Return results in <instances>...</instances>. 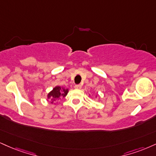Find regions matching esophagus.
<instances>
[{
    "label": "esophagus",
    "mask_w": 156,
    "mask_h": 156,
    "mask_svg": "<svg viewBox=\"0 0 156 156\" xmlns=\"http://www.w3.org/2000/svg\"><path fill=\"white\" fill-rule=\"evenodd\" d=\"M81 88H82V86L80 85V84L75 86V89H81Z\"/></svg>",
    "instance_id": "1"
}]
</instances>
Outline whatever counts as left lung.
Here are the masks:
<instances>
[{"label": "left lung", "instance_id": "8db88e82", "mask_svg": "<svg viewBox=\"0 0 156 156\" xmlns=\"http://www.w3.org/2000/svg\"><path fill=\"white\" fill-rule=\"evenodd\" d=\"M89 96H90V95H89ZM96 97H97V96H96Z\"/></svg>", "mask_w": 156, "mask_h": 156}]
</instances>
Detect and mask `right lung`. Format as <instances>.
<instances>
[{"instance_id":"obj_1","label":"right lung","mask_w":156,"mask_h":156,"mask_svg":"<svg viewBox=\"0 0 156 156\" xmlns=\"http://www.w3.org/2000/svg\"><path fill=\"white\" fill-rule=\"evenodd\" d=\"M69 89L62 87V86H57L54 88L51 91L47 94L48 99H51V103L54 104V102L59 100L60 98H62L67 96ZM55 104V103H54Z\"/></svg>"}]
</instances>
